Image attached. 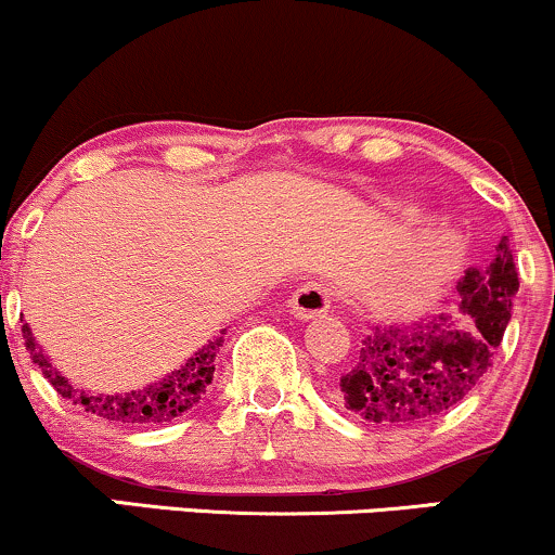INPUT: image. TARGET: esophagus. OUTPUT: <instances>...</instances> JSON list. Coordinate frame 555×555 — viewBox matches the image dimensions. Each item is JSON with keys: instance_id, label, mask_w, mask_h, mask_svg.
Here are the masks:
<instances>
[{"instance_id": "obj_1", "label": "esophagus", "mask_w": 555, "mask_h": 555, "mask_svg": "<svg viewBox=\"0 0 555 555\" xmlns=\"http://www.w3.org/2000/svg\"><path fill=\"white\" fill-rule=\"evenodd\" d=\"M289 310L299 321H313L318 315H326L331 310V292L326 284L308 282L302 284L289 299Z\"/></svg>"}]
</instances>
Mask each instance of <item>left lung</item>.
<instances>
[{
  "label": "left lung",
  "instance_id": "obj_1",
  "mask_svg": "<svg viewBox=\"0 0 555 555\" xmlns=\"http://www.w3.org/2000/svg\"><path fill=\"white\" fill-rule=\"evenodd\" d=\"M519 289L508 240L501 237L486 269L456 284L460 310L428 315L412 326H373L341 375L344 410L380 425H420L456 406L493 365Z\"/></svg>",
  "mask_w": 555,
  "mask_h": 555
}]
</instances>
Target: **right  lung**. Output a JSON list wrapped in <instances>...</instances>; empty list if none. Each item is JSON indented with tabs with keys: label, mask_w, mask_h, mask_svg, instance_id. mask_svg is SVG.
Returning <instances> with one entry per match:
<instances>
[{
	"label": "right lung",
	"mask_w": 555,
	"mask_h": 555,
	"mask_svg": "<svg viewBox=\"0 0 555 555\" xmlns=\"http://www.w3.org/2000/svg\"><path fill=\"white\" fill-rule=\"evenodd\" d=\"M224 331L227 328H221V334H224ZM221 334L214 336L208 344H203L193 358L184 360L177 371L158 378L156 384H149L125 393H91L73 386L65 375L56 371L52 360H49L47 354H43V349L36 344L28 323H23L25 347H28L36 365L41 367V373L49 378V384L56 388V393H62V397L73 401V404H78L80 410L91 412L95 417L125 425H162L171 423L175 417H182L184 412L193 410L197 401L203 399V393H206L208 384L214 380L216 354L224 347V336Z\"/></svg>",
	"instance_id": "right-lung-1"
}]
</instances>
